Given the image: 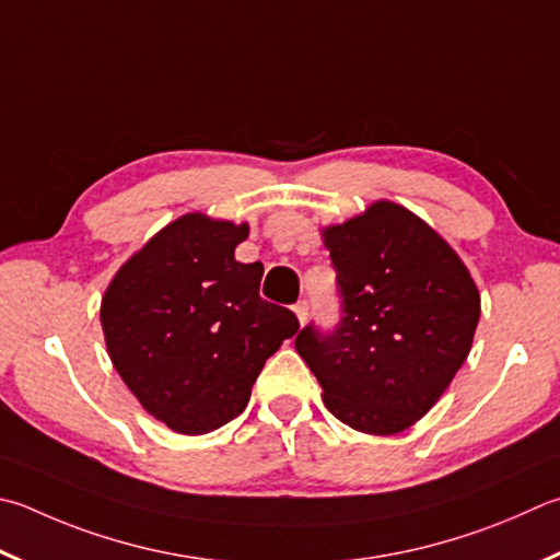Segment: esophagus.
I'll return each instance as SVG.
<instances>
[{
    "mask_svg": "<svg viewBox=\"0 0 560 560\" xmlns=\"http://www.w3.org/2000/svg\"><path fill=\"white\" fill-rule=\"evenodd\" d=\"M293 313H296V318H299V323L303 325L308 320V301H299L296 306H293Z\"/></svg>",
    "mask_w": 560,
    "mask_h": 560,
    "instance_id": "1",
    "label": "esophagus"
}]
</instances>
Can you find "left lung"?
Here are the masks:
<instances>
[{
  "mask_svg": "<svg viewBox=\"0 0 560 560\" xmlns=\"http://www.w3.org/2000/svg\"><path fill=\"white\" fill-rule=\"evenodd\" d=\"M338 271L342 320L296 350L323 404L350 429L394 435L433 409L472 348L480 291L457 252L399 202L374 200L320 230Z\"/></svg>",
  "mask_w": 560,
  "mask_h": 560,
  "instance_id": "8db88e82",
  "label": "left lung"
}]
</instances>
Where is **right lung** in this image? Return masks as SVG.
<instances>
[{
    "label": "right lung",
    "instance_id": "right-lung-1",
    "mask_svg": "<svg viewBox=\"0 0 560 560\" xmlns=\"http://www.w3.org/2000/svg\"><path fill=\"white\" fill-rule=\"evenodd\" d=\"M247 222L186 212L121 264L100 303L107 354L149 416L183 435L235 419L299 320L235 259Z\"/></svg>",
    "mask_w": 560,
    "mask_h": 560
}]
</instances>
